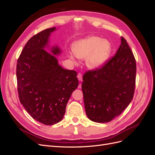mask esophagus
Returning <instances> with one entry per match:
<instances>
[{
  "mask_svg": "<svg viewBox=\"0 0 155 155\" xmlns=\"http://www.w3.org/2000/svg\"><path fill=\"white\" fill-rule=\"evenodd\" d=\"M78 80L82 81H83V78H82V75L81 73H79L78 74Z\"/></svg>",
  "mask_w": 155,
  "mask_h": 155,
  "instance_id": "34e87169",
  "label": "esophagus"
}]
</instances>
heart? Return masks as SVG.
Here are the masks:
<instances>
[{"label":"heart","instance_id":"b5f03b06","mask_svg":"<svg viewBox=\"0 0 155 155\" xmlns=\"http://www.w3.org/2000/svg\"><path fill=\"white\" fill-rule=\"evenodd\" d=\"M112 49L109 41L94 35L78 40L72 45L74 54L79 59H86L85 64L91 70H96L104 66L110 57ZM74 56L70 54L69 58L76 62Z\"/></svg>","mask_w":155,"mask_h":155}]
</instances>
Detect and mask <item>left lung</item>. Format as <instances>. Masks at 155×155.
<instances>
[{
    "label": "left lung",
    "instance_id": "8db88e82",
    "mask_svg": "<svg viewBox=\"0 0 155 155\" xmlns=\"http://www.w3.org/2000/svg\"><path fill=\"white\" fill-rule=\"evenodd\" d=\"M137 66L134 55L124 37L115 55L104 67L84 74V105L88 118L107 123L118 116L132 101Z\"/></svg>",
    "mask_w": 155,
    "mask_h": 155
}]
</instances>
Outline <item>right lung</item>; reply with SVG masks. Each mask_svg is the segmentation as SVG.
Listing matches in <instances>:
<instances>
[{
  "mask_svg": "<svg viewBox=\"0 0 155 155\" xmlns=\"http://www.w3.org/2000/svg\"><path fill=\"white\" fill-rule=\"evenodd\" d=\"M55 30L51 28L33 36L17 64L21 104L33 118L48 125L63 120L67 103L79 85L77 72L64 69L58 63L56 57L61 49L50 45L51 33Z\"/></svg>",
  "mask_w": 155,
  "mask_h": 155,
  "instance_id": "right-lung-1",
  "label": "right lung"
}]
</instances>
